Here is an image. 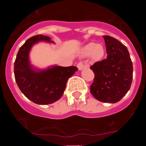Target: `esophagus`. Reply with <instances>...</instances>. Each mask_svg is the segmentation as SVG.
<instances>
[{
  "mask_svg": "<svg viewBox=\"0 0 146 146\" xmlns=\"http://www.w3.org/2000/svg\"><path fill=\"white\" fill-rule=\"evenodd\" d=\"M77 67H78V68L79 70H81L84 68H85V66H84L83 64H82V62H79L77 65Z\"/></svg>",
  "mask_w": 146,
  "mask_h": 146,
  "instance_id": "obj_1",
  "label": "esophagus"
}]
</instances>
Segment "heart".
I'll list each match as a JSON object with an SVG mask.
<instances>
[{"instance_id": "b5f03b06", "label": "heart", "mask_w": 146, "mask_h": 146, "mask_svg": "<svg viewBox=\"0 0 146 146\" xmlns=\"http://www.w3.org/2000/svg\"><path fill=\"white\" fill-rule=\"evenodd\" d=\"M81 54L82 56L90 55L91 58L93 61H99L103 57L104 54V48L100 44H96L90 42L82 48Z\"/></svg>"}]
</instances>
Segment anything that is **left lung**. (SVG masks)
<instances>
[{"label":"left lung","mask_w":146,"mask_h":146,"mask_svg":"<svg viewBox=\"0 0 146 146\" xmlns=\"http://www.w3.org/2000/svg\"><path fill=\"white\" fill-rule=\"evenodd\" d=\"M103 38L107 56L90 67L95 73L90 92L98 100L116 103L130 89L133 64L129 51L123 44L110 36H103Z\"/></svg>","instance_id":"obj_1"}]
</instances>
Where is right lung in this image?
<instances>
[{"instance_id": "right-lung-1", "label": "right lung", "mask_w": 146, "mask_h": 146, "mask_svg": "<svg viewBox=\"0 0 146 146\" xmlns=\"http://www.w3.org/2000/svg\"><path fill=\"white\" fill-rule=\"evenodd\" d=\"M54 42L49 36L36 35L28 39L19 49L14 64L17 86L25 96L37 104H52L61 98L68 79L78 70L76 66L62 67L57 65L39 69L31 64L29 53L39 42Z\"/></svg>"}]
</instances>
